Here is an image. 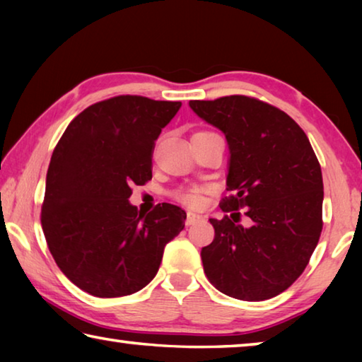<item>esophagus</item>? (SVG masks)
Masks as SVG:
<instances>
[{"label": "esophagus", "mask_w": 362, "mask_h": 362, "mask_svg": "<svg viewBox=\"0 0 362 362\" xmlns=\"http://www.w3.org/2000/svg\"><path fill=\"white\" fill-rule=\"evenodd\" d=\"M203 220V216H199V214H194V212H188L187 214V218H185V225L189 226V225H194L198 223Z\"/></svg>", "instance_id": "obj_1"}]
</instances>
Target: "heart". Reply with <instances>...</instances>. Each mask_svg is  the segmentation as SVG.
I'll return each mask as SVG.
<instances>
[{
  "label": "heart",
  "mask_w": 362,
  "mask_h": 362,
  "mask_svg": "<svg viewBox=\"0 0 362 362\" xmlns=\"http://www.w3.org/2000/svg\"><path fill=\"white\" fill-rule=\"evenodd\" d=\"M174 196L180 201V203L192 206V207H198L203 204V201H204L203 189H201L199 187H188V188L177 189Z\"/></svg>",
  "instance_id": "b5f03b06"
}]
</instances>
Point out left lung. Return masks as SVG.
I'll use <instances>...</instances> for the list:
<instances>
[{
    "instance_id": "1",
    "label": "left lung",
    "mask_w": 362,
    "mask_h": 362,
    "mask_svg": "<svg viewBox=\"0 0 362 362\" xmlns=\"http://www.w3.org/2000/svg\"><path fill=\"white\" fill-rule=\"evenodd\" d=\"M225 134L230 148L222 220L201 250L211 284L233 298L262 302L303 273L322 230V174L306 134L283 110L254 97L189 100ZM240 209L253 222L238 224Z\"/></svg>"
}]
</instances>
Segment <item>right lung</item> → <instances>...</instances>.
<instances>
[{"label":"right lung","mask_w":362,"mask_h":362,"mask_svg":"<svg viewBox=\"0 0 362 362\" xmlns=\"http://www.w3.org/2000/svg\"><path fill=\"white\" fill-rule=\"evenodd\" d=\"M180 102L118 95L79 113L54 148L41 225L57 267L94 297L131 296L156 276L187 214L163 203L142 214L131 187L151 180L155 140Z\"/></svg>","instance_id":"right-lung-1"}]
</instances>
